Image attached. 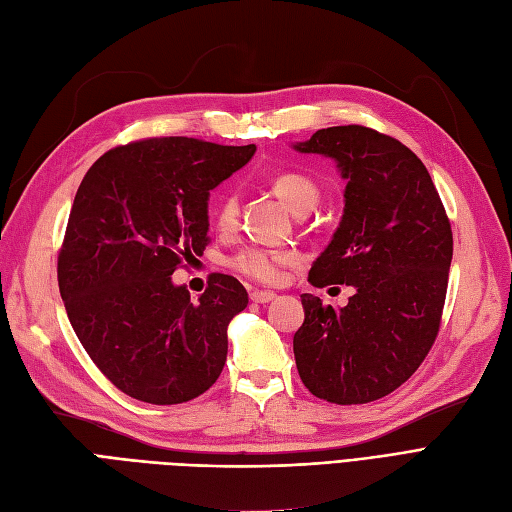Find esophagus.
Here are the masks:
<instances>
[{
    "label": "esophagus",
    "instance_id": "34e87169",
    "mask_svg": "<svg viewBox=\"0 0 512 512\" xmlns=\"http://www.w3.org/2000/svg\"><path fill=\"white\" fill-rule=\"evenodd\" d=\"M250 299H252V303L265 305V303H271V301L275 299V294L269 292V290H254V292L250 294Z\"/></svg>",
    "mask_w": 512,
    "mask_h": 512
}]
</instances>
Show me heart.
Instances as JSON below:
<instances>
[{
    "label": "heart",
    "mask_w": 512,
    "mask_h": 512,
    "mask_svg": "<svg viewBox=\"0 0 512 512\" xmlns=\"http://www.w3.org/2000/svg\"><path fill=\"white\" fill-rule=\"evenodd\" d=\"M271 188L277 194V198L294 213H309L320 200V188L318 185L299 173H280L273 181ZM215 224L222 230L232 228L237 220V196L235 192H224L215 205ZM292 262V256L286 252L267 250V247H245L235 258L230 260V265L241 275L250 277V280L262 282V284H275L280 280L282 267Z\"/></svg>",
    "instance_id": "1"
}]
</instances>
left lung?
Instances as JSON below:
<instances>
[{
    "label": "left lung",
    "instance_id": "1",
    "mask_svg": "<svg viewBox=\"0 0 512 512\" xmlns=\"http://www.w3.org/2000/svg\"><path fill=\"white\" fill-rule=\"evenodd\" d=\"M294 151L331 158L346 181L344 213L309 284L354 288L346 307L301 294L292 348L303 384L331 404L393 393L423 363L440 329L453 232L425 164L363 126L318 130Z\"/></svg>",
    "mask_w": 512,
    "mask_h": 512
}]
</instances>
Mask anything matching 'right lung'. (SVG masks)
<instances>
[{"label": "right lung", "instance_id": "1", "mask_svg": "<svg viewBox=\"0 0 512 512\" xmlns=\"http://www.w3.org/2000/svg\"><path fill=\"white\" fill-rule=\"evenodd\" d=\"M256 153L185 136L111 149L74 196L57 280L79 342L119 391L183 404L220 378L228 324L247 307L232 275L198 301L173 282L209 243V196Z\"/></svg>", "mask_w": 512, "mask_h": 512}]
</instances>
